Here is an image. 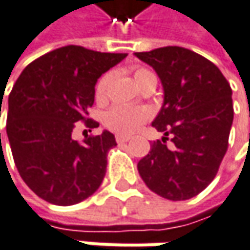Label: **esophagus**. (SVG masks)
<instances>
[{
	"instance_id": "1",
	"label": "esophagus",
	"mask_w": 250,
	"mask_h": 250,
	"mask_svg": "<svg viewBox=\"0 0 250 250\" xmlns=\"http://www.w3.org/2000/svg\"><path fill=\"white\" fill-rule=\"evenodd\" d=\"M115 139L118 144H124V142H128L131 138H129V136H124V135H116Z\"/></svg>"
}]
</instances>
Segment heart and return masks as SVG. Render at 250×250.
<instances>
[{"mask_svg":"<svg viewBox=\"0 0 250 250\" xmlns=\"http://www.w3.org/2000/svg\"><path fill=\"white\" fill-rule=\"evenodd\" d=\"M134 78L136 81V83L141 86L144 82H146L151 78H155V75L152 74L149 69L136 68L134 71ZM111 81H112V74L111 72H106L99 78V81L97 82V86H95V97H97L98 101H104L106 98ZM146 119H148V111L141 109V108L125 106V105L114 106L104 116L105 125L111 131L122 135H131L136 132Z\"/></svg>","mask_w":250,"mask_h":250,"instance_id":"heart-1","label":"heart"}]
</instances>
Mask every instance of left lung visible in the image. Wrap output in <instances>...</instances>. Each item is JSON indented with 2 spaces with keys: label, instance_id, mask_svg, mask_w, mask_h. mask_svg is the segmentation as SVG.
<instances>
[{
  "label": "left lung",
  "instance_id": "1",
  "mask_svg": "<svg viewBox=\"0 0 250 250\" xmlns=\"http://www.w3.org/2000/svg\"><path fill=\"white\" fill-rule=\"evenodd\" d=\"M135 57L155 69L164 86V104L152 122L164 136L138 162V172L156 195L187 201L213 181L226 153L233 122L230 85L215 63L182 46Z\"/></svg>",
  "mask_w": 250,
  "mask_h": 250
}]
</instances>
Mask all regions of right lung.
I'll return each mask as SVG.
<instances>
[{
    "instance_id": "obj_1",
    "label": "right lung",
    "mask_w": 250,
    "mask_h": 250,
    "mask_svg": "<svg viewBox=\"0 0 250 250\" xmlns=\"http://www.w3.org/2000/svg\"><path fill=\"white\" fill-rule=\"evenodd\" d=\"M125 57L68 45L29 63L15 82L7 136L21 178L46 202L74 205L101 187L115 136L104 131L80 144L72 131L80 121L88 128L99 126L86 118L97 81Z\"/></svg>"
}]
</instances>
